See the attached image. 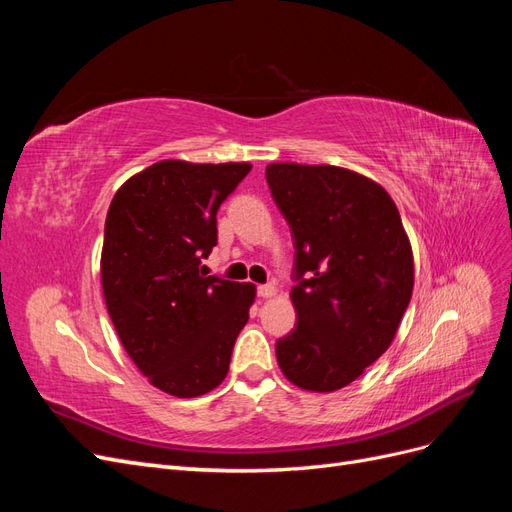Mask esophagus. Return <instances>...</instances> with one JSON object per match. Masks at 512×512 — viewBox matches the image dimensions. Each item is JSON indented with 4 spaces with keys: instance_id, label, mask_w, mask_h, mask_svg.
<instances>
[{
    "instance_id": "34e87169",
    "label": "esophagus",
    "mask_w": 512,
    "mask_h": 512,
    "mask_svg": "<svg viewBox=\"0 0 512 512\" xmlns=\"http://www.w3.org/2000/svg\"><path fill=\"white\" fill-rule=\"evenodd\" d=\"M275 292H277L275 284H262V286H258V297H262V299L275 297Z\"/></svg>"
}]
</instances>
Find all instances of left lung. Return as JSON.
Here are the masks:
<instances>
[{"label": "left lung", "mask_w": 512, "mask_h": 512, "mask_svg": "<svg viewBox=\"0 0 512 512\" xmlns=\"http://www.w3.org/2000/svg\"><path fill=\"white\" fill-rule=\"evenodd\" d=\"M267 183L294 241L297 327L277 339L299 389H344L391 346L414 286V260L380 183L329 164L280 162Z\"/></svg>", "instance_id": "1"}]
</instances>
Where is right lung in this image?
<instances>
[{
  "label": "right lung",
  "mask_w": 512,
  "mask_h": 512,
  "mask_svg": "<svg viewBox=\"0 0 512 512\" xmlns=\"http://www.w3.org/2000/svg\"><path fill=\"white\" fill-rule=\"evenodd\" d=\"M252 164L162 160L130 177L106 213L100 260L108 316L141 374L175 397L213 391L256 288L207 275L220 205Z\"/></svg>",
  "instance_id": "add662e5"
}]
</instances>
